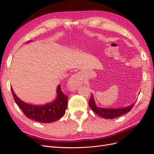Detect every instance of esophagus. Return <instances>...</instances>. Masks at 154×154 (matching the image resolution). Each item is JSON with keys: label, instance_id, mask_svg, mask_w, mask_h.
<instances>
[{"label": "esophagus", "instance_id": "obj_1", "mask_svg": "<svg viewBox=\"0 0 154 154\" xmlns=\"http://www.w3.org/2000/svg\"><path fill=\"white\" fill-rule=\"evenodd\" d=\"M82 83V76L79 73H76L75 75L71 76V78L69 79V81L68 83L69 88L72 91L76 90V88L80 85Z\"/></svg>", "mask_w": 154, "mask_h": 154}]
</instances>
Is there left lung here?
<instances>
[{"instance_id": "1", "label": "left lung", "mask_w": 154, "mask_h": 154, "mask_svg": "<svg viewBox=\"0 0 154 154\" xmlns=\"http://www.w3.org/2000/svg\"><path fill=\"white\" fill-rule=\"evenodd\" d=\"M89 106L91 107L92 110L94 113L98 115L99 116H101L104 119H113L116 117H119V116L123 115L128 113L129 111L134 106V103L130 105L129 106L123 108H104L97 107L96 104L95 103V100L94 99V95L92 94L91 99L89 100L88 102Z\"/></svg>"}]
</instances>
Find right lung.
Returning a JSON list of instances; mask_svg holds the SVG:
<instances>
[{
  "label": "right lung",
  "mask_w": 154,
  "mask_h": 154,
  "mask_svg": "<svg viewBox=\"0 0 154 154\" xmlns=\"http://www.w3.org/2000/svg\"><path fill=\"white\" fill-rule=\"evenodd\" d=\"M30 42H32V40L26 43ZM11 89L14 101L26 117L30 119L42 123H51L60 119L65 114L67 105V97L62 92L60 85H58L57 88L56 99L53 102L44 105L26 103L17 96L12 88Z\"/></svg>",
  "instance_id": "1"
}]
</instances>
